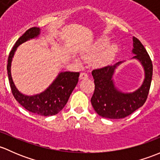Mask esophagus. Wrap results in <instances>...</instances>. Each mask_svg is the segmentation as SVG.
I'll return each mask as SVG.
<instances>
[{"label": "esophagus", "instance_id": "34e87169", "mask_svg": "<svg viewBox=\"0 0 160 160\" xmlns=\"http://www.w3.org/2000/svg\"><path fill=\"white\" fill-rule=\"evenodd\" d=\"M88 78V75L86 72H82L80 74V79H87Z\"/></svg>", "mask_w": 160, "mask_h": 160}]
</instances>
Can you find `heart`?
I'll return each instance as SVG.
<instances>
[{"instance_id": "1", "label": "heart", "mask_w": 160, "mask_h": 160, "mask_svg": "<svg viewBox=\"0 0 160 160\" xmlns=\"http://www.w3.org/2000/svg\"><path fill=\"white\" fill-rule=\"evenodd\" d=\"M108 39L105 38H100L98 42H96L94 46L93 49L92 51V55H98V54H101L102 52L103 53L100 56L99 61L101 62H106L108 60L112 58L116 53L117 48L116 46L112 45L110 46L109 48L105 50V48L108 46Z\"/></svg>"}]
</instances>
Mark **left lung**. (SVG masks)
I'll return each instance as SVG.
<instances>
[{"instance_id": "obj_1", "label": "left lung", "mask_w": 160, "mask_h": 160, "mask_svg": "<svg viewBox=\"0 0 160 160\" xmlns=\"http://www.w3.org/2000/svg\"><path fill=\"white\" fill-rule=\"evenodd\" d=\"M132 52L136 55L133 58L141 62L145 70L142 85L132 93L118 92L112 79L115 69L121 62L92 71L95 90L91 102L95 111L102 117L112 119L125 118L142 106L147 99L152 82V61L140 41L135 37Z\"/></svg>"}]
</instances>
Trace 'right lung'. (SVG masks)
<instances>
[{
  "instance_id": "right-lung-1",
  "label": "right lung",
  "mask_w": 160,
  "mask_h": 160,
  "mask_svg": "<svg viewBox=\"0 0 160 160\" xmlns=\"http://www.w3.org/2000/svg\"><path fill=\"white\" fill-rule=\"evenodd\" d=\"M39 34L40 29L38 28H31L16 42L8 56L7 65L8 79L14 98L25 109L40 116H54L62 110L66 105L71 94L78 83L79 72H62L45 91L33 96H27L20 93L13 82L11 75V61L18 46L37 37Z\"/></svg>"
}]
</instances>
